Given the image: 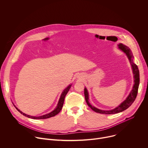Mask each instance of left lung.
I'll list each match as a JSON object with an SVG mask.
<instances>
[{"label":"left lung","mask_w":148,"mask_h":148,"mask_svg":"<svg viewBox=\"0 0 148 148\" xmlns=\"http://www.w3.org/2000/svg\"><path fill=\"white\" fill-rule=\"evenodd\" d=\"M118 49H120L121 51H122L126 56H127L130 63L131 65L132 73L134 74V84L132 87V90L130 92L128 96L126 97V98L120 104L118 107L115 108L113 110H101L97 108L96 107L92 106L89 102V95L87 89L85 87L84 88V95H85V99L86 101V102L88 106L95 112L102 114H114L116 113H119L121 112H122L128 108L132 103L134 102L138 94V87L139 85V71L138 66L134 62V56L132 54V53L131 50V49L126 46L125 45H123L122 43H119L118 45Z\"/></svg>","instance_id":"8db88e82"}]
</instances>
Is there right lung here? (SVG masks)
Wrapping results in <instances>:
<instances>
[{"mask_svg":"<svg viewBox=\"0 0 148 148\" xmlns=\"http://www.w3.org/2000/svg\"><path fill=\"white\" fill-rule=\"evenodd\" d=\"M72 86V84H70V85H69L68 87H67V88H66L64 90H63V91L62 92L61 94V96L60 97V99H59V101L58 102V103H57V107H56V108L53 111H51V112L49 113V114H45V115H41V116H31V115H27L25 113H23V112L21 111L20 110H18L16 106H14V107L16 108V110L20 113L23 114L24 116H27L28 118H32V119H47V118H49L50 117H53V116H54L55 115H56L57 114H58L60 111L62 109V107L63 106V103H64V98H65V97L66 95V94H67V92H69V91L70 90L71 87Z\"/></svg>","mask_w":148,"mask_h":148,"instance_id":"1","label":"right lung"}]
</instances>
